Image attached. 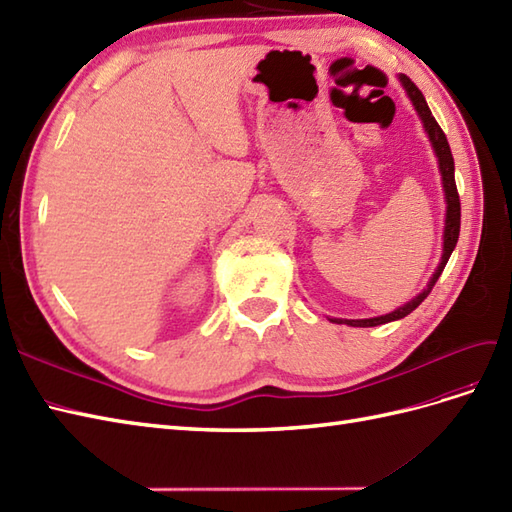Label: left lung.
Returning a JSON list of instances; mask_svg holds the SVG:
<instances>
[{"label":"left lung","mask_w":512,"mask_h":512,"mask_svg":"<svg viewBox=\"0 0 512 512\" xmlns=\"http://www.w3.org/2000/svg\"><path fill=\"white\" fill-rule=\"evenodd\" d=\"M398 80L404 88L406 97L411 99L413 108L417 112L419 119H422L424 131L428 134V140L432 144V151L437 155V164H439V173H441V183H443V196H445V227H443V248H441V261L432 274L428 285L424 287L422 292H419L415 298H411L409 303H404L402 307L393 309L391 313H385V316H376V318H363V320H344V318H329L335 324H348V326H378V324H387L393 320H400L404 316H409L413 309H417L419 305L424 303V298L430 294L432 287H435L437 279L441 277V272L448 264V259L454 251V246L458 242V231H461V201H458V192H456V181H454V157L450 151V144L448 138H445L443 129L439 127V123L435 121V116H432L428 103L422 95V90H419L409 77L406 75H398Z\"/></svg>","instance_id":"8db88e82"}]
</instances>
